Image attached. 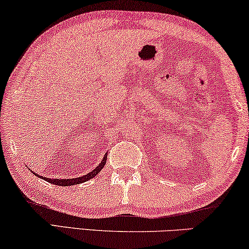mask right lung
<instances>
[{"label":"right lung","instance_id":"obj_1","mask_svg":"<svg viewBox=\"0 0 249 249\" xmlns=\"http://www.w3.org/2000/svg\"><path fill=\"white\" fill-rule=\"evenodd\" d=\"M105 163H107V155H104V158H103V160H102V162L96 166V168L93 170V171L87 173V175H85L83 177H78V178H73V179H51V178H46V177H42L39 175H36V173H34V175L38 176L39 178L46 180V181H49L50 183H54V185H56V186H63V187L64 186H72V185H78V183H83L85 181H87V180L94 178V177L96 176L97 173L104 168ZM32 172H34V171H32Z\"/></svg>","mask_w":249,"mask_h":249}]
</instances>
